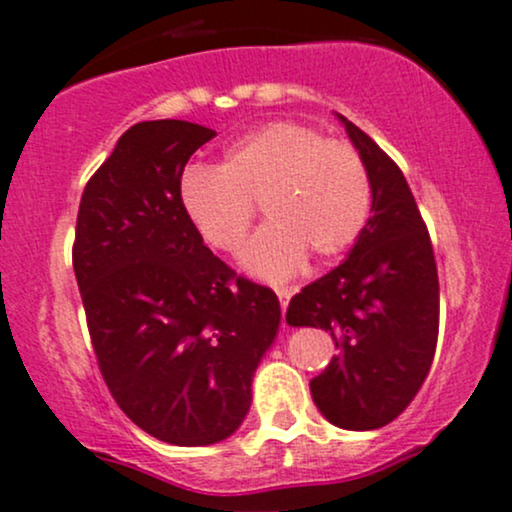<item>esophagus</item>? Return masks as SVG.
<instances>
[{"label": "esophagus", "instance_id": "esophagus-1", "mask_svg": "<svg viewBox=\"0 0 512 512\" xmlns=\"http://www.w3.org/2000/svg\"><path fill=\"white\" fill-rule=\"evenodd\" d=\"M276 296H279L281 310H284V313H286V305H289V301H291V296H293V291L289 289V286H279V289H276Z\"/></svg>", "mask_w": 512, "mask_h": 512}]
</instances>
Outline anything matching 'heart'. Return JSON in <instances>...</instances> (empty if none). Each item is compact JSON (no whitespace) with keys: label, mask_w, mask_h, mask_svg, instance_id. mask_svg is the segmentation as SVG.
Wrapping results in <instances>:
<instances>
[{"label":"heart","mask_w":512,"mask_h":512,"mask_svg":"<svg viewBox=\"0 0 512 512\" xmlns=\"http://www.w3.org/2000/svg\"><path fill=\"white\" fill-rule=\"evenodd\" d=\"M370 175L346 142L313 127L269 122L223 151L216 168L195 166L180 180V204L211 248H240L260 204L267 226L240 252L264 281H286L305 257L332 262L361 236L370 216Z\"/></svg>","instance_id":"obj_1"}]
</instances>
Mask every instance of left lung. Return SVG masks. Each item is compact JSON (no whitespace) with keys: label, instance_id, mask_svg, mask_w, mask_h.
I'll list each match as a JSON object with an SVG mask.
<instances>
[{"label":"left lung","instance_id":"left-lung-1","mask_svg":"<svg viewBox=\"0 0 512 512\" xmlns=\"http://www.w3.org/2000/svg\"><path fill=\"white\" fill-rule=\"evenodd\" d=\"M370 175V219L346 260L291 298L286 322L332 334L337 356L310 395L327 421L373 431L395 421L431 370L438 269L426 223L397 163L339 115Z\"/></svg>","mask_w":512,"mask_h":512}]
</instances>
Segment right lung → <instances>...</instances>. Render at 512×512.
Listing matches in <instances>:
<instances>
[{
	"instance_id": "obj_1",
	"label": "right lung",
	"mask_w": 512,
	"mask_h": 512,
	"mask_svg": "<svg viewBox=\"0 0 512 512\" xmlns=\"http://www.w3.org/2000/svg\"><path fill=\"white\" fill-rule=\"evenodd\" d=\"M214 137L185 120L129 127L81 195L72 252L110 395L185 448L238 431L281 322L276 293L226 267L180 204L182 170Z\"/></svg>"
}]
</instances>
